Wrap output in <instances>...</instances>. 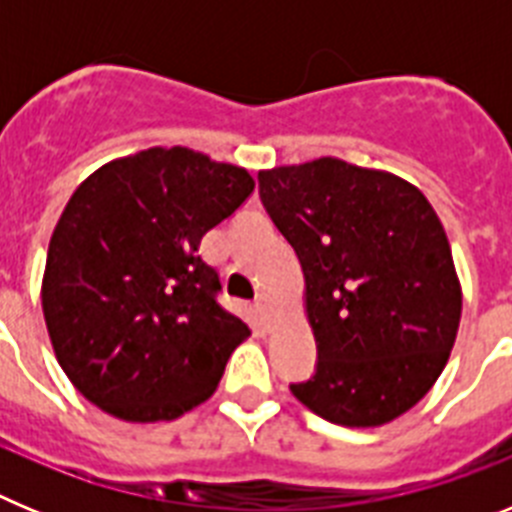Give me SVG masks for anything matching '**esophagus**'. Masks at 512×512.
Here are the masks:
<instances>
[{"instance_id":"esophagus-1","label":"esophagus","mask_w":512,"mask_h":512,"mask_svg":"<svg viewBox=\"0 0 512 512\" xmlns=\"http://www.w3.org/2000/svg\"><path fill=\"white\" fill-rule=\"evenodd\" d=\"M256 312L261 315L264 325H271L277 320V312H274V302H271L269 295H259L256 297Z\"/></svg>"}]
</instances>
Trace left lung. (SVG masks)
Instances as JSON below:
<instances>
[{
	"mask_svg": "<svg viewBox=\"0 0 512 512\" xmlns=\"http://www.w3.org/2000/svg\"><path fill=\"white\" fill-rule=\"evenodd\" d=\"M259 194L305 274L318 364L289 384L320 418L374 428L441 377L461 287L431 202L395 174L341 158L259 171Z\"/></svg>",
	"mask_w": 512,
	"mask_h": 512,
	"instance_id": "8db88e82",
	"label": "left lung"
}]
</instances>
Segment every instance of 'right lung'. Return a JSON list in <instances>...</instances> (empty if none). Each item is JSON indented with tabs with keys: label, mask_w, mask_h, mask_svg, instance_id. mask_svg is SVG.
Listing matches in <instances>:
<instances>
[{
	"label": "right lung",
	"mask_w": 512,
	"mask_h": 512,
	"mask_svg": "<svg viewBox=\"0 0 512 512\" xmlns=\"http://www.w3.org/2000/svg\"><path fill=\"white\" fill-rule=\"evenodd\" d=\"M253 187L241 166L174 146L110 161L71 194L40 297L58 364L104 413L174 420L215 392L251 330L197 251Z\"/></svg>",
	"instance_id": "1"
}]
</instances>
